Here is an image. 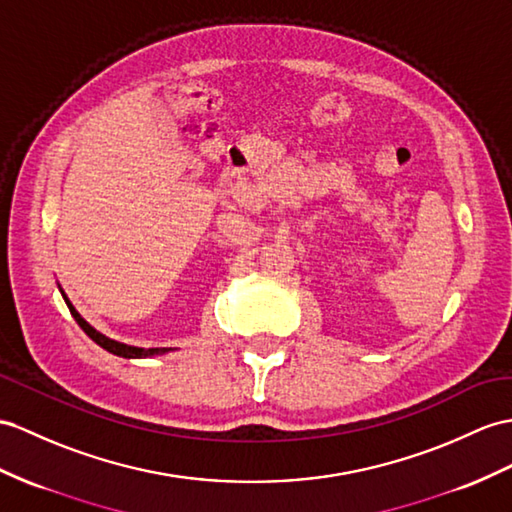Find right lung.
<instances>
[{"label": "right lung", "mask_w": 512, "mask_h": 512, "mask_svg": "<svg viewBox=\"0 0 512 512\" xmlns=\"http://www.w3.org/2000/svg\"><path fill=\"white\" fill-rule=\"evenodd\" d=\"M62 297H65V295H62ZM65 302H67V306H69V313L73 315V319L78 321V326L86 332V336H89V339H93L99 347H104V350L110 352V354H117V356H123V358H145V356H154V354L167 352L165 347H162V350H158V347H156V350H143V347H132V345H123V343L112 341V339H108V336L99 334L95 328H91L89 323H86V321L78 315V310L69 304L67 297H65Z\"/></svg>", "instance_id": "add662e5"}]
</instances>
